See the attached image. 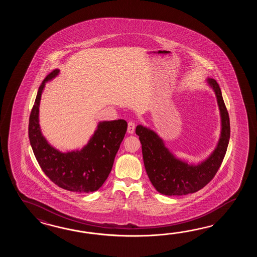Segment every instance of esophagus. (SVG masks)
I'll return each instance as SVG.
<instances>
[{
	"mask_svg": "<svg viewBox=\"0 0 257 257\" xmlns=\"http://www.w3.org/2000/svg\"><path fill=\"white\" fill-rule=\"evenodd\" d=\"M135 122H133V121H130L128 123H127V132L130 133V134H132L134 131H135Z\"/></svg>",
	"mask_w": 257,
	"mask_h": 257,
	"instance_id": "obj_1",
	"label": "esophagus"
}]
</instances>
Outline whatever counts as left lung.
<instances>
[{"label": "left lung", "mask_w": 257, "mask_h": 257, "mask_svg": "<svg viewBox=\"0 0 257 257\" xmlns=\"http://www.w3.org/2000/svg\"><path fill=\"white\" fill-rule=\"evenodd\" d=\"M207 82L217 97L221 133L213 153L201 164L193 165L175 158L154 131L142 125L137 126L136 134L142 143L143 162L149 179L155 189L165 196H183L202 189L213 179L227 152L230 134L229 113L218 82L211 78H208Z\"/></svg>", "instance_id": "1"}]
</instances>
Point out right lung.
<instances>
[{
  "mask_svg": "<svg viewBox=\"0 0 257 257\" xmlns=\"http://www.w3.org/2000/svg\"><path fill=\"white\" fill-rule=\"evenodd\" d=\"M59 72L58 69L51 71L39 86L29 116L30 144L41 169L55 185L76 193L96 191L109 175L127 123L124 119L100 122L87 145L81 151L60 153L49 145L39 126V103L45 83Z\"/></svg>",
  "mask_w": 257,
  "mask_h": 257,
  "instance_id": "add662e5",
  "label": "right lung"
}]
</instances>
